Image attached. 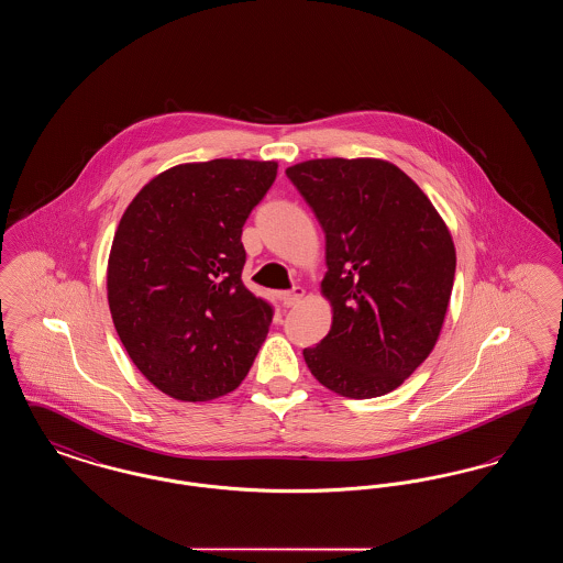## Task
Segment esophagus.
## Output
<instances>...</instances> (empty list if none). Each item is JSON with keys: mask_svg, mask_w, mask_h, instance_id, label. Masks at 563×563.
I'll return each instance as SVG.
<instances>
[{"mask_svg": "<svg viewBox=\"0 0 563 563\" xmlns=\"http://www.w3.org/2000/svg\"><path fill=\"white\" fill-rule=\"evenodd\" d=\"M301 297H303V289H301V287H294L291 291H283V294H280V301H283L287 308H291V306H297V303L301 301Z\"/></svg>", "mask_w": 563, "mask_h": 563, "instance_id": "1", "label": "esophagus"}]
</instances>
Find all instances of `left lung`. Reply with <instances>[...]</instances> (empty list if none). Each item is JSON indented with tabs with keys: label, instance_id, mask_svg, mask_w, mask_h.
Here are the masks:
<instances>
[{
	"label": "left lung",
	"instance_id": "8db88e82",
	"mask_svg": "<svg viewBox=\"0 0 563 563\" xmlns=\"http://www.w3.org/2000/svg\"><path fill=\"white\" fill-rule=\"evenodd\" d=\"M287 177L324 232L321 291L333 322L308 369L349 399L382 397L429 356L454 287L452 234L399 166L377 158H319Z\"/></svg>",
	"mask_w": 563,
	"mask_h": 563
}]
</instances>
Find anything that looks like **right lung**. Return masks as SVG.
Here are the masks:
<instances>
[{
    "label": "right lung",
    "mask_w": 563,
    "mask_h": 563,
    "mask_svg": "<svg viewBox=\"0 0 563 563\" xmlns=\"http://www.w3.org/2000/svg\"><path fill=\"white\" fill-rule=\"evenodd\" d=\"M276 162L179 164L154 177L111 242L108 299L136 369L177 401L239 388L268 335L272 306L242 283V225Z\"/></svg>",
    "instance_id": "right-lung-1"
}]
</instances>
